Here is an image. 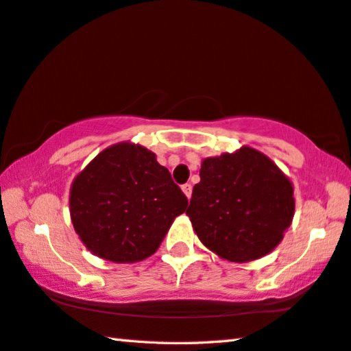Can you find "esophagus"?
Masks as SVG:
<instances>
[{
	"label": "esophagus",
	"instance_id": "esophagus-1",
	"mask_svg": "<svg viewBox=\"0 0 351 351\" xmlns=\"http://www.w3.org/2000/svg\"><path fill=\"white\" fill-rule=\"evenodd\" d=\"M181 189H182V192H184V195H186L187 197H190V196H192V186H190V184H184V186H182Z\"/></svg>",
	"mask_w": 351,
	"mask_h": 351
}]
</instances>
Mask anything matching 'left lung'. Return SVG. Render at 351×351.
<instances>
[{
  "mask_svg": "<svg viewBox=\"0 0 351 351\" xmlns=\"http://www.w3.org/2000/svg\"><path fill=\"white\" fill-rule=\"evenodd\" d=\"M187 216L208 250L250 263L275 250L295 215L291 181L259 150L206 158Z\"/></svg>",
  "mask_w": 351,
  "mask_h": 351,
  "instance_id": "obj_1",
  "label": "left lung"
}]
</instances>
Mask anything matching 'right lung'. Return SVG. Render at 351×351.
<instances>
[{"label":"right lung","instance_id":"add662e5","mask_svg":"<svg viewBox=\"0 0 351 351\" xmlns=\"http://www.w3.org/2000/svg\"><path fill=\"white\" fill-rule=\"evenodd\" d=\"M187 204L154 152L133 143L113 144L95 156L76 175L69 196L82 244L117 264L152 256Z\"/></svg>","mask_w":351,"mask_h":351}]
</instances>
